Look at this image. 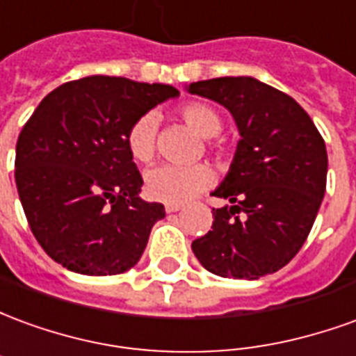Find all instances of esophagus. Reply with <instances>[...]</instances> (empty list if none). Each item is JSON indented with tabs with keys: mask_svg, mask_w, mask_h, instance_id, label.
Returning <instances> with one entry per match:
<instances>
[{
	"mask_svg": "<svg viewBox=\"0 0 356 356\" xmlns=\"http://www.w3.org/2000/svg\"><path fill=\"white\" fill-rule=\"evenodd\" d=\"M181 208H183V206H179V204H168V206H165V211H168V213H175V211H179Z\"/></svg>",
	"mask_w": 356,
	"mask_h": 356,
	"instance_id": "obj_1",
	"label": "esophagus"
}]
</instances>
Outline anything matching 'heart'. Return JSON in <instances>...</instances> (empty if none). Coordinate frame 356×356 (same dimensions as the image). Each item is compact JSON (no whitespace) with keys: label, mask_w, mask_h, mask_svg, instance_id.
<instances>
[{"label":"heart","mask_w":356,"mask_h":356,"mask_svg":"<svg viewBox=\"0 0 356 356\" xmlns=\"http://www.w3.org/2000/svg\"><path fill=\"white\" fill-rule=\"evenodd\" d=\"M179 116L200 137H213L221 131V116L206 102H186ZM125 145L137 163H148L156 150V116L143 114L125 133ZM213 181V171L206 163L194 165H158L145 177V193L150 200L163 204H185L206 191Z\"/></svg>","instance_id":"heart-1"}]
</instances>
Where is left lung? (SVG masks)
<instances>
[{
	"instance_id": "obj_1",
	"label": "left lung",
	"mask_w": 356,
	"mask_h": 356,
	"mask_svg": "<svg viewBox=\"0 0 356 356\" xmlns=\"http://www.w3.org/2000/svg\"><path fill=\"white\" fill-rule=\"evenodd\" d=\"M186 91L231 112L240 140L213 196L208 234L193 242L202 267L257 280L293 259L318 213L328 173L326 145L290 95L250 76L194 81Z\"/></svg>"
}]
</instances>
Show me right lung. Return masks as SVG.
<instances>
[{
  "mask_svg": "<svg viewBox=\"0 0 356 356\" xmlns=\"http://www.w3.org/2000/svg\"><path fill=\"white\" fill-rule=\"evenodd\" d=\"M173 97L179 91L165 83L88 76L40 102L17 140L15 181L30 229L51 259L89 276L137 265L165 209L140 200L143 177L125 133Z\"/></svg>",
  "mask_w": 356,
  "mask_h": 356,
  "instance_id": "1",
  "label": "right lung"
}]
</instances>
